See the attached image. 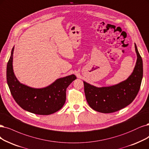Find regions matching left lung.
<instances>
[{
    "label": "left lung",
    "mask_w": 149,
    "mask_h": 149,
    "mask_svg": "<svg viewBox=\"0 0 149 149\" xmlns=\"http://www.w3.org/2000/svg\"><path fill=\"white\" fill-rule=\"evenodd\" d=\"M137 61L132 73L126 80L115 86L97 88L84 81L86 100L92 109L104 113L115 112L130 105L141 88L143 64L135 44Z\"/></svg>",
    "instance_id": "1"
}]
</instances>
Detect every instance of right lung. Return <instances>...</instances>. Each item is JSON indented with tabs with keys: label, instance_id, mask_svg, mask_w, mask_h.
<instances>
[{
	"label": "right lung",
	"instance_id": "add662e5",
	"mask_svg": "<svg viewBox=\"0 0 149 149\" xmlns=\"http://www.w3.org/2000/svg\"><path fill=\"white\" fill-rule=\"evenodd\" d=\"M13 47L7 66V81L14 100L24 110L34 114L48 115L58 111L66 101L68 86L76 79L71 74L56 80L42 89H34L21 84L13 70Z\"/></svg>",
	"mask_w": 149,
	"mask_h": 149
}]
</instances>
